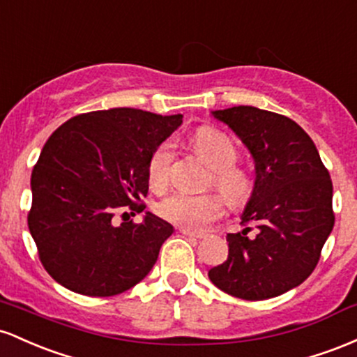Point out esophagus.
I'll return each mask as SVG.
<instances>
[{"mask_svg":"<svg viewBox=\"0 0 357 357\" xmlns=\"http://www.w3.org/2000/svg\"><path fill=\"white\" fill-rule=\"evenodd\" d=\"M178 231L182 232L183 236H187V238H194V239H202V238H204V234H202V232H195V231L185 229V227H180Z\"/></svg>","mask_w":357,"mask_h":357,"instance_id":"obj_1","label":"esophagus"}]
</instances>
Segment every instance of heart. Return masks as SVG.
I'll return each mask as SVG.
<instances>
[{"instance_id":"1","label":"heart","mask_w":357,"mask_h":357,"mask_svg":"<svg viewBox=\"0 0 357 357\" xmlns=\"http://www.w3.org/2000/svg\"><path fill=\"white\" fill-rule=\"evenodd\" d=\"M195 148L212 168V182L232 202H243L251 194V180L232 165L238 158V150L227 135L212 128H202L194 138ZM174 160V143L170 139L160 143L148 162V177L155 187L168 182L170 165ZM224 211L221 197L215 194H190L174 190L157 204V212L168 222L178 224L187 229H200L219 218Z\"/></svg>"}]
</instances>
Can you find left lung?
<instances>
[{
  "instance_id": "1",
  "label": "left lung",
  "mask_w": 357,
  "mask_h": 357,
  "mask_svg": "<svg viewBox=\"0 0 357 357\" xmlns=\"http://www.w3.org/2000/svg\"><path fill=\"white\" fill-rule=\"evenodd\" d=\"M234 131L255 162V183L241 212L251 227L227 234L229 255L209 270L222 291L243 300L278 297L317 266L334 227L332 182L305 131L282 114L255 106L211 111Z\"/></svg>"
}]
</instances>
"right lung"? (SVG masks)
<instances>
[{"label":"right lung","mask_w":357,"mask_h":357,"mask_svg":"<svg viewBox=\"0 0 357 357\" xmlns=\"http://www.w3.org/2000/svg\"><path fill=\"white\" fill-rule=\"evenodd\" d=\"M182 118L113 107L75 116L47 139L31 172L28 229L55 282L111 297L150 273L174 226L151 212L118 226L114 212L145 209L148 162Z\"/></svg>","instance_id":"obj_1"}]
</instances>
